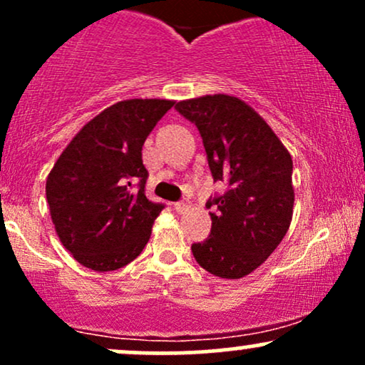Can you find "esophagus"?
Here are the masks:
<instances>
[{
    "label": "esophagus",
    "mask_w": 365,
    "mask_h": 365,
    "mask_svg": "<svg viewBox=\"0 0 365 365\" xmlns=\"http://www.w3.org/2000/svg\"><path fill=\"white\" fill-rule=\"evenodd\" d=\"M173 207L177 212H185L188 209V202L187 200H178V202L173 204Z\"/></svg>",
    "instance_id": "1"
}]
</instances>
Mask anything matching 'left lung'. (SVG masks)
I'll list each match as a JSON object with an SVG mask.
<instances>
[{
  "instance_id": "1",
  "label": "left lung",
  "mask_w": 365,
  "mask_h": 365,
  "mask_svg": "<svg viewBox=\"0 0 365 365\" xmlns=\"http://www.w3.org/2000/svg\"><path fill=\"white\" fill-rule=\"evenodd\" d=\"M202 137L209 170L226 190L206 202L211 233L192 244L200 267L220 278L252 273L287 235L293 215L292 156L249 104L216 94L175 106Z\"/></svg>"
}]
</instances>
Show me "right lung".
Masks as SVG:
<instances>
[{
  "instance_id": "1",
  "label": "right lung",
  "mask_w": 365,
  "mask_h": 365,
  "mask_svg": "<svg viewBox=\"0 0 365 365\" xmlns=\"http://www.w3.org/2000/svg\"><path fill=\"white\" fill-rule=\"evenodd\" d=\"M173 101L128 99L99 113L66 145L46 182L51 220L82 266L115 271L149 242L165 204L145 197L142 145Z\"/></svg>"
}]
</instances>
